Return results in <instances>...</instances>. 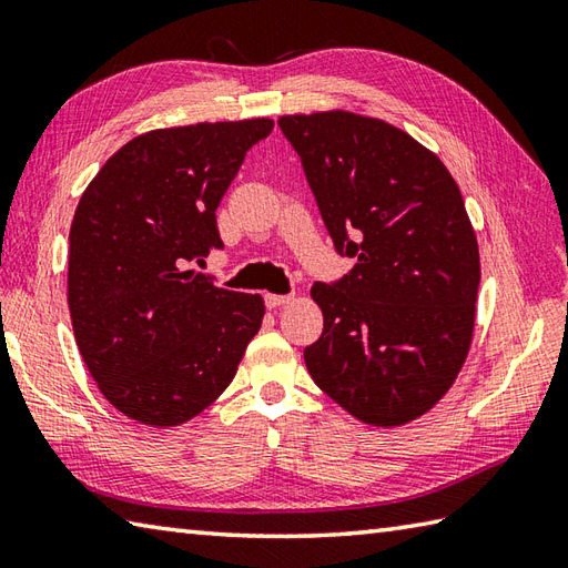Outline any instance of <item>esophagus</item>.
Returning a JSON list of instances; mask_svg holds the SVG:
<instances>
[{"mask_svg":"<svg viewBox=\"0 0 568 568\" xmlns=\"http://www.w3.org/2000/svg\"><path fill=\"white\" fill-rule=\"evenodd\" d=\"M295 300V295L291 293V295H275V293H268L265 295V305H268L271 310H275V307H283V305H287V303H293Z\"/></svg>","mask_w":568,"mask_h":568,"instance_id":"1","label":"esophagus"}]
</instances>
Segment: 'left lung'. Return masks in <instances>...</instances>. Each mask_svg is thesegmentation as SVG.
Here are the masks:
<instances>
[{
    "label": "left lung",
    "instance_id": "1",
    "mask_svg": "<svg viewBox=\"0 0 568 568\" xmlns=\"http://www.w3.org/2000/svg\"><path fill=\"white\" fill-rule=\"evenodd\" d=\"M339 253L342 283L312 285L324 329L310 376L348 415L400 427L449 393L476 327L474 224L439 155L383 119L346 110L283 114Z\"/></svg>",
    "mask_w": 568,
    "mask_h": 568
}]
</instances>
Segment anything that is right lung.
I'll list each match as a JSON object with an SVG mask.
<instances>
[{
  "instance_id": "right-lung-1",
  "label": "right lung",
  "mask_w": 568,
  "mask_h": 568,
  "mask_svg": "<svg viewBox=\"0 0 568 568\" xmlns=\"http://www.w3.org/2000/svg\"><path fill=\"white\" fill-rule=\"evenodd\" d=\"M273 119L153 129L90 180L70 224L68 307L80 356L119 413L197 417L234 381L265 315L185 263L220 248L216 207Z\"/></svg>"
}]
</instances>
